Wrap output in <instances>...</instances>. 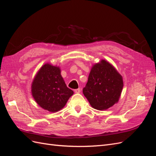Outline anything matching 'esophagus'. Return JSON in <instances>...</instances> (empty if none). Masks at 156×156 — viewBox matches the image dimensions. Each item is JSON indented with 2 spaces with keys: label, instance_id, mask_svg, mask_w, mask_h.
<instances>
[{
  "label": "esophagus",
  "instance_id": "34e87169",
  "mask_svg": "<svg viewBox=\"0 0 156 156\" xmlns=\"http://www.w3.org/2000/svg\"><path fill=\"white\" fill-rule=\"evenodd\" d=\"M74 92H75V93H77V94L80 93V92H81V89H80V88L75 89V90H74Z\"/></svg>",
  "mask_w": 156,
  "mask_h": 156
}]
</instances>
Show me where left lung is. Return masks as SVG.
<instances>
[{"instance_id": "obj_1", "label": "left lung", "mask_w": 156, "mask_h": 156, "mask_svg": "<svg viewBox=\"0 0 156 156\" xmlns=\"http://www.w3.org/2000/svg\"><path fill=\"white\" fill-rule=\"evenodd\" d=\"M123 87V79L116 68L101 60L92 66L83 92L92 107L103 111L119 101Z\"/></svg>"}]
</instances>
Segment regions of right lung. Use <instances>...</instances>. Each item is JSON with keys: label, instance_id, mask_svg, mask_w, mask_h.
I'll list each match as a JSON object with an SVG mask.
<instances>
[{"label": "right lung", "instance_id": "add662e5", "mask_svg": "<svg viewBox=\"0 0 156 156\" xmlns=\"http://www.w3.org/2000/svg\"><path fill=\"white\" fill-rule=\"evenodd\" d=\"M60 73L59 66L46 63L36 73L32 82L33 98L40 107L51 112L62 109L73 94Z\"/></svg>", "mask_w": 156, "mask_h": 156}]
</instances>
